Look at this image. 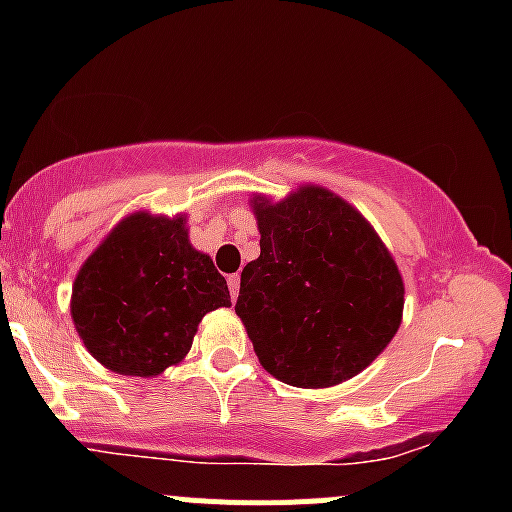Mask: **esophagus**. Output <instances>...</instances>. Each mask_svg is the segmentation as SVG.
I'll list each match as a JSON object with an SVG mask.
<instances>
[{"label":"esophagus","instance_id":"1","mask_svg":"<svg viewBox=\"0 0 512 512\" xmlns=\"http://www.w3.org/2000/svg\"><path fill=\"white\" fill-rule=\"evenodd\" d=\"M227 287H230L232 299H237V292H240V275H230V277H227Z\"/></svg>","mask_w":512,"mask_h":512}]
</instances>
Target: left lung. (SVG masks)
Returning <instances> with one entry per match:
<instances>
[{
	"mask_svg": "<svg viewBox=\"0 0 512 512\" xmlns=\"http://www.w3.org/2000/svg\"><path fill=\"white\" fill-rule=\"evenodd\" d=\"M260 257L240 275L235 312L275 379L327 389L364 371L399 332L404 280L347 200L302 185L280 203L255 195Z\"/></svg>",
	"mask_w": 512,
	"mask_h": 512,
	"instance_id": "8db88e82",
	"label": "left lung"
}]
</instances>
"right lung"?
<instances>
[{"mask_svg": "<svg viewBox=\"0 0 512 512\" xmlns=\"http://www.w3.org/2000/svg\"><path fill=\"white\" fill-rule=\"evenodd\" d=\"M218 307H230V289L190 245L185 215L146 210L108 232L71 289V317L89 354L143 379L183 361L200 319Z\"/></svg>", "mask_w": 512, "mask_h": 512, "instance_id": "1", "label": "right lung"}]
</instances>
